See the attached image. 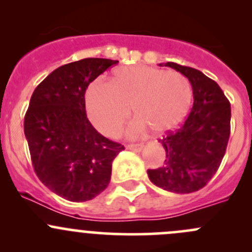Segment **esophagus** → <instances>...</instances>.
<instances>
[{"label": "esophagus", "instance_id": "obj_1", "mask_svg": "<svg viewBox=\"0 0 252 252\" xmlns=\"http://www.w3.org/2000/svg\"><path fill=\"white\" fill-rule=\"evenodd\" d=\"M145 145L144 144H130V145H126V149L131 150V151H135V152H140L142 149H144Z\"/></svg>", "mask_w": 252, "mask_h": 252}]
</instances>
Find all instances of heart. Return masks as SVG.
<instances>
[{"mask_svg": "<svg viewBox=\"0 0 252 252\" xmlns=\"http://www.w3.org/2000/svg\"><path fill=\"white\" fill-rule=\"evenodd\" d=\"M191 100V84L182 73L141 64L117 68L111 81L96 79L85 94L89 119L106 135L121 129L130 107L138 118L126 129L129 136L140 135L147 126L166 133L184 121Z\"/></svg>", "mask_w": 252, "mask_h": 252, "instance_id": "1", "label": "heart"}]
</instances>
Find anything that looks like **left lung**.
I'll list each match as a JSON object with an SVG mask.
<instances>
[{
  "label": "left lung",
  "instance_id": "obj_1",
  "mask_svg": "<svg viewBox=\"0 0 252 252\" xmlns=\"http://www.w3.org/2000/svg\"><path fill=\"white\" fill-rule=\"evenodd\" d=\"M171 67L189 79L194 105L184 123L159 139L166 150L164 164L149 169L156 187L175 194H190L204 188L215 175L230 135V103L215 80L195 68L174 62Z\"/></svg>",
  "mask_w": 252,
  "mask_h": 252
}]
</instances>
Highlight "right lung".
<instances>
[{
  "mask_svg": "<svg viewBox=\"0 0 252 252\" xmlns=\"http://www.w3.org/2000/svg\"><path fill=\"white\" fill-rule=\"evenodd\" d=\"M118 61L84 58L48 74L32 93L24 134L42 184L73 202L94 199L107 188L112 162L123 145L101 135L86 117L89 84Z\"/></svg>",
  "mask_w": 252,
  "mask_h": 252,
  "instance_id": "right-lung-1",
  "label": "right lung"
}]
</instances>
